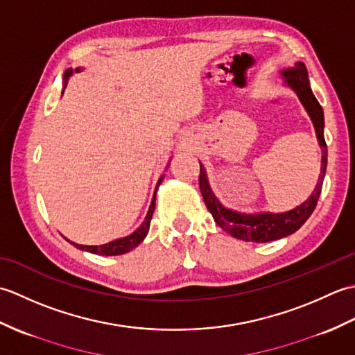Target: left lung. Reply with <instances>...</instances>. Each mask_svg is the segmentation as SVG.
I'll use <instances>...</instances> for the list:
<instances>
[{"instance_id": "obj_1", "label": "left lung", "mask_w": 355, "mask_h": 355, "mask_svg": "<svg viewBox=\"0 0 355 355\" xmlns=\"http://www.w3.org/2000/svg\"><path fill=\"white\" fill-rule=\"evenodd\" d=\"M282 76L286 79V85H290L294 92H296L299 101L302 102L306 112L310 114L313 125L315 128V134H318L319 145L322 148V169L318 186H315L311 197L308 198L302 205L296 209L290 210V212L284 214H258V215H247L233 212L230 209H225L221 206V202L216 200L212 189H210L206 171L200 164V191L202 198H205L206 207L209 212L212 214L215 223L220 225L223 230L230 233L232 236L243 241H253V243H268V241L281 239L284 236H288L291 233L302 227V224L311 216L313 210L318 205V200L320 197L323 178H325L327 172V143L323 137V110L320 103L315 99L310 82H308V71L304 62H296L293 69L282 70Z\"/></svg>"}]
</instances>
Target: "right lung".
<instances>
[{"label":"right lung","mask_w":355,"mask_h":355,"mask_svg":"<svg viewBox=\"0 0 355 355\" xmlns=\"http://www.w3.org/2000/svg\"><path fill=\"white\" fill-rule=\"evenodd\" d=\"M79 71V69L76 70ZM73 73V70H67L65 71V84H67V79L70 78V74ZM163 177L158 180L157 183V187H155V192L158 189V186H160ZM155 192H154V197H153V201H150V206H149V210H148V215L145 218V221L141 223L140 227L135 230L134 233H131L130 236L126 238H120V239H116L112 241V243H108V244H103V245H80V244H74L71 243L74 247L80 248V250H85V252H89V253H94V254H103V256H116V254H123V253H128L131 252L132 248L137 247L143 239H145V236L148 235V230H149V225H150V220H153V214H154V209H155Z\"/></svg>","instance_id":"1"}]
</instances>
